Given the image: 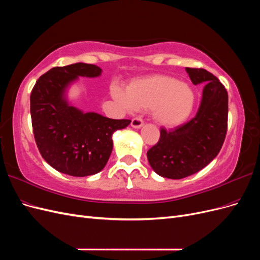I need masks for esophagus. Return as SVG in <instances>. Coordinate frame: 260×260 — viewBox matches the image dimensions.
Listing matches in <instances>:
<instances>
[{"instance_id":"esophagus-1","label":"esophagus","mask_w":260,"mask_h":260,"mask_svg":"<svg viewBox=\"0 0 260 260\" xmlns=\"http://www.w3.org/2000/svg\"><path fill=\"white\" fill-rule=\"evenodd\" d=\"M143 124H144V121L141 117H136L131 120V127L136 128V129H140Z\"/></svg>"}]
</instances>
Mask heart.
I'll list each match as a JSON object with an SVG mask.
<instances>
[{"mask_svg": "<svg viewBox=\"0 0 260 260\" xmlns=\"http://www.w3.org/2000/svg\"><path fill=\"white\" fill-rule=\"evenodd\" d=\"M112 94L127 109L151 108L153 119L167 128L183 123L195 103V94L190 85L166 75L137 79L127 86L125 92L115 85Z\"/></svg>", "mask_w": 260, "mask_h": 260, "instance_id": "b5f03b06", "label": "heart"}]
</instances>
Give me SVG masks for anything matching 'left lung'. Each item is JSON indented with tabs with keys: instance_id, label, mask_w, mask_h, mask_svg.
<instances>
[{
	"instance_id": "8db88e82",
	"label": "left lung",
	"mask_w": 260,
	"mask_h": 260,
	"mask_svg": "<svg viewBox=\"0 0 260 260\" xmlns=\"http://www.w3.org/2000/svg\"><path fill=\"white\" fill-rule=\"evenodd\" d=\"M193 84H204L198 114L190 121L167 131L147 151L157 175L182 179L196 174L215 158L228 129V92L217 77L203 68H185Z\"/></svg>"
}]
</instances>
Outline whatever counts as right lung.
Returning <instances> with one entry per match:
<instances>
[{
	"mask_svg": "<svg viewBox=\"0 0 260 260\" xmlns=\"http://www.w3.org/2000/svg\"><path fill=\"white\" fill-rule=\"evenodd\" d=\"M101 73L96 65L84 62L54 67L39 78L31 91V122L39 152L62 174L74 177L98 174L113 151V133L131 122L82 113L68 104L65 91L70 82L79 76L94 78Z\"/></svg>",
	"mask_w": 260,
	"mask_h": 260,
	"instance_id": "obj_1",
	"label": "right lung"
}]
</instances>
